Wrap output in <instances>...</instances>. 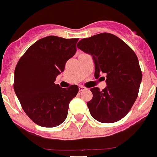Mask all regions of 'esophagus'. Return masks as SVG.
I'll return each mask as SVG.
<instances>
[{"label":"esophagus","instance_id":"1","mask_svg":"<svg viewBox=\"0 0 157 157\" xmlns=\"http://www.w3.org/2000/svg\"><path fill=\"white\" fill-rule=\"evenodd\" d=\"M86 89V88L85 87V86H79V90H80V91H83V90H85Z\"/></svg>","mask_w":157,"mask_h":157}]
</instances>
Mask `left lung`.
I'll use <instances>...</instances> for the list:
<instances>
[{"mask_svg":"<svg viewBox=\"0 0 157 157\" xmlns=\"http://www.w3.org/2000/svg\"><path fill=\"white\" fill-rule=\"evenodd\" d=\"M77 48L92 56L95 77H100V74L106 75V86L103 90L90 89L93 98L87 106L91 116L104 124L124 118L136 101L142 81L136 54L121 39L109 33L82 39Z\"/></svg>","mask_w":157,"mask_h":157,"instance_id":"8db88e82","label":"left lung"}]
</instances>
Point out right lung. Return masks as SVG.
<instances>
[{
    "mask_svg": "<svg viewBox=\"0 0 157 157\" xmlns=\"http://www.w3.org/2000/svg\"><path fill=\"white\" fill-rule=\"evenodd\" d=\"M77 41L78 38L44 37L30 46L17 64L15 94L24 112L37 125L57 127L67 117L69 103L79 88H62L54 81L76 54Z\"/></svg>",
    "mask_w": 157,
    "mask_h": 157,
    "instance_id": "1",
    "label": "right lung"
}]
</instances>
